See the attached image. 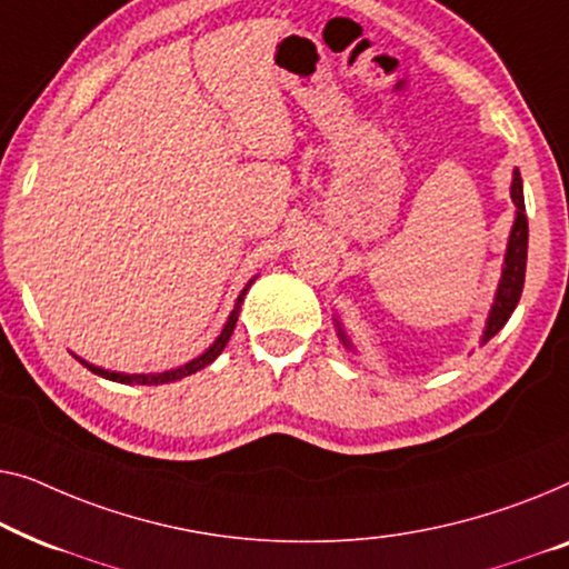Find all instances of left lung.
<instances>
[{"instance_id": "8db88e82", "label": "left lung", "mask_w": 569, "mask_h": 569, "mask_svg": "<svg viewBox=\"0 0 569 569\" xmlns=\"http://www.w3.org/2000/svg\"><path fill=\"white\" fill-rule=\"evenodd\" d=\"M510 198H513V206H516V219H513V227H510L506 258H502L500 283H498V291H495V301L490 307V315H487L479 346H485L487 340H492L495 335L506 327L510 315H513V309L518 307V301H521V291H523L526 254H528V219H526V203H523V180L518 170H513V180H510ZM332 322L342 346L348 350H356L340 319L332 317Z\"/></svg>"}]
</instances>
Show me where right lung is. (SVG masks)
<instances>
[{"label": "right lung", "instance_id": "1", "mask_svg": "<svg viewBox=\"0 0 569 569\" xmlns=\"http://www.w3.org/2000/svg\"><path fill=\"white\" fill-rule=\"evenodd\" d=\"M258 278V276H254ZM254 278L250 283H247L242 291H239V296H237V301H234V309H231V315L227 317V322H223V327H221V332H219V338H216L211 346H208L201 356L198 358H193V361H188L186 366H178V368H170V371H162V373H121V371H108V368H102V366H94V363H90V361H84V358H79V356H74L79 363H82L84 368H90L92 373H98V376H102V379H110V381H118V383H141V387H159V383H170V381H178V379H182V376H190V373H196V371H201V368H206L208 363H213L216 358L221 356V350L227 348V342H229V338H231V332H234V327H237V317H239V309H242V301H244V296H247V291H250V286L254 283Z\"/></svg>", "mask_w": 569, "mask_h": 569}]
</instances>
